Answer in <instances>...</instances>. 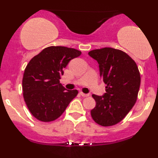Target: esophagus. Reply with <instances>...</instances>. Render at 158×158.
Returning <instances> with one entry per match:
<instances>
[{"instance_id": "obj_1", "label": "esophagus", "mask_w": 158, "mask_h": 158, "mask_svg": "<svg viewBox=\"0 0 158 158\" xmlns=\"http://www.w3.org/2000/svg\"><path fill=\"white\" fill-rule=\"evenodd\" d=\"M80 94L83 97H89L90 94H84L83 92H80Z\"/></svg>"}]
</instances>
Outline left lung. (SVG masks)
I'll list each match as a JSON object with an SVG mask.
<instances>
[{
  "instance_id": "obj_1",
  "label": "left lung",
  "mask_w": 158,
  "mask_h": 158,
  "mask_svg": "<svg viewBox=\"0 0 158 158\" xmlns=\"http://www.w3.org/2000/svg\"><path fill=\"white\" fill-rule=\"evenodd\" d=\"M88 55L97 61L100 76L106 84L104 95H92L96 107L90 114L100 126H114L126 117L137 101L140 85L138 68L128 54L117 49H97Z\"/></svg>"
}]
</instances>
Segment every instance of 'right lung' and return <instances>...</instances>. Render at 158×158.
Instances as JSON below:
<instances>
[{"label": "right lung", "mask_w": 158, "mask_h": 158, "mask_svg": "<svg viewBox=\"0 0 158 158\" xmlns=\"http://www.w3.org/2000/svg\"><path fill=\"white\" fill-rule=\"evenodd\" d=\"M81 54L73 48L50 46L29 61L22 89L27 108L34 117L45 123L55 120L77 97L78 90H67L59 79L69 61Z\"/></svg>", "instance_id": "1"}]
</instances>
